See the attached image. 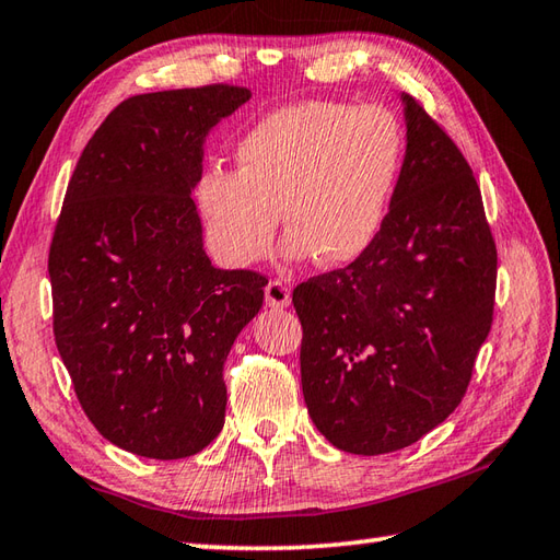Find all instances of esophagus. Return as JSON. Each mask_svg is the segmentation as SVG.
<instances>
[{
  "mask_svg": "<svg viewBox=\"0 0 560 560\" xmlns=\"http://www.w3.org/2000/svg\"><path fill=\"white\" fill-rule=\"evenodd\" d=\"M265 299H267L269 307H277V311H283V307H289V303H291V289L283 281L273 279V281H269L267 287H265Z\"/></svg>",
  "mask_w": 560,
  "mask_h": 560,
  "instance_id": "esophagus-1",
  "label": "esophagus"
}]
</instances>
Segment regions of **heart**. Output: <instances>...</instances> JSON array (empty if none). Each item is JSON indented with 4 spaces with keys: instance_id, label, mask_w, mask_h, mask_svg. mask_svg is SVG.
Masks as SVG:
<instances>
[{
    "instance_id": "heart-1",
    "label": "heart",
    "mask_w": 560,
    "mask_h": 560,
    "mask_svg": "<svg viewBox=\"0 0 560 560\" xmlns=\"http://www.w3.org/2000/svg\"><path fill=\"white\" fill-rule=\"evenodd\" d=\"M401 129L380 105L305 101L269 113L235 149L237 171H207L197 205L223 261L265 259L279 229L293 257L343 267L383 229L401 168Z\"/></svg>"
}]
</instances>
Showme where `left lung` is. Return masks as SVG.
Returning a JSON list of instances; mask_svg holds the SVG:
<instances>
[{"mask_svg":"<svg viewBox=\"0 0 560 560\" xmlns=\"http://www.w3.org/2000/svg\"><path fill=\"white\" fill-rule=\"evenodd\" d=\"M401 101L407 156L375 243L293 291L307 413L351 455L443 423L493 325L498 253L477 177L423 105Z\"/></svg>","mask_w":560,"mask_h":560,"instance_id":"1","label":"left lung"}]
</instances>
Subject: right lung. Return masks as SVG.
Instances as JSON below:
<instances>
[{"mask_svg": "<svg viewBox=\"0 0 560 560\" xmlns=\"http://www.w3.org/2000/svg\"><path fill=\"white\" fill-rule=\"evenodd\" d=\"M245 101L231 83L122 101L55 225L57 351L89 421L139 457H192L221 433L225 355L265 301L261 273L211 265L189 197L209 129Z\"/></svg>", "mask_w": 560, "mask_h": 560, "instance_id": "right-lung-1", "label": "right lung"}]
</instances>
